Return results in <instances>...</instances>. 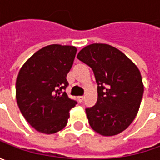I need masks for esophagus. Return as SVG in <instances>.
Segmentation results:
<instances>
[{
  "instance_id": "34e87169",
  "label": "esophagus",
  "mask_w": 160,
  "mask_h": 160,
  "mask_svg": "<svg viewBox=\"0 0 160 160\" xmlns=\"http://www.w3.org/2000/svg\"><path fill=\"white\" fill-rule=\"evenodd\" d=\"M83 99H84L83 96H78V97H77V100H78V102H83Z\"/></svg>"
}]
</instances>
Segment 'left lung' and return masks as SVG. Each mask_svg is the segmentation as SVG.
Segmentation results:
<instances>
[{"label": "left lung", "mask_w": 160, "mask_h": 160, "mask_svg": "<svg viewBox=\"0 0 160 160\" xmlns=\"http://www.w3.org/2000/svg\"><path fill=\"white\" fill-rule=\"evenodd\" d=\"M77 58L92 68L98 84L97 102L85 109L91 127L103 136L123 132L135 118L143 95L138 68L119 50L105 43L85 46Z\"/></svg>", "instance_id": "left-lung-1"}]
</instances>
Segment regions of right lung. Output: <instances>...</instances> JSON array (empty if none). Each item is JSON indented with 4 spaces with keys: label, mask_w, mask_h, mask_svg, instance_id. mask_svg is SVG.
I'll return each mask as SVG.
<instances>
[{
    "label": "right lung",
    "mask_w": 160,
    "mask_h": 160,
    "mask_svg": "<svg viewBox=\"0 0 160 160\" xmlns=\"http://www.w3.org/2000/svg\"><path fill=\"white\" fill-rule=\"evenodd\" d=\"M70 45L43 47L22 66L16 81V99L24 118L38 132L52 134L68 124L77 104L64 90L77 54Z\"/></svg>",
    "instance_id": "add662e5"
}]
</instances>
